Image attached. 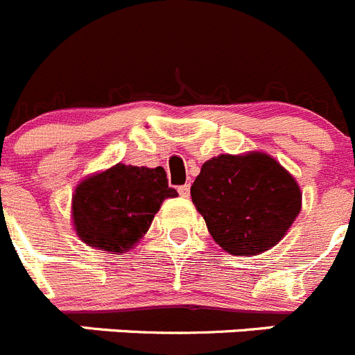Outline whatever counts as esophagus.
<instances>
[{
  "label": "esophagus",
  "mask_w": 355,
  "mask_h": 355,
  "mask_svg": "<svg viewBox=\"0 0 355 355\" xmlns=\"http://www.w3.org/2000/svg\"><path fill=\"white\" fill-rule=\"evenodd\" d=\"M178 194H180V196H184V198L189 196V194H191V185L189 184L180 185V187H178Z\"/></svg>",
  "instance_id": "34e87169"
}]
</instances>
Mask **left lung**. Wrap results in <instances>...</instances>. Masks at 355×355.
<instances>
[{"mask_svg":"<svg viewBox=\"0 0 355 355\" xmlns=\"http://www.w3.org/2000/svg\"><path fill=\"white\" fill-rule=\"evenodd\" d=\"M191 196L214 241L239 257L276 245L301 210V189L292 175L258 152L207 161Z\"/></svg>","mask_w":355,"mask_h":355,"instance_id":"8db88e82","label":"left lung"}]
</instances>
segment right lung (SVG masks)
Segmentation results:
<instances>
[{"label":"right lung","mask_w":355,"mask_h":355,"mask_svg":"<svg viewBox=\"0 0 355 355\" xmlns=\"http://www.w3.org/2000/svg\"><path fill=\"white\" fill-rule=\"evenodd\" d=\"M177 194L161 166L116 164L78 185L72 201L76 232L92 248L123 253L146 233L164 198Z\"/></svg>","instance_id":"add662e5"}]
</instances>
